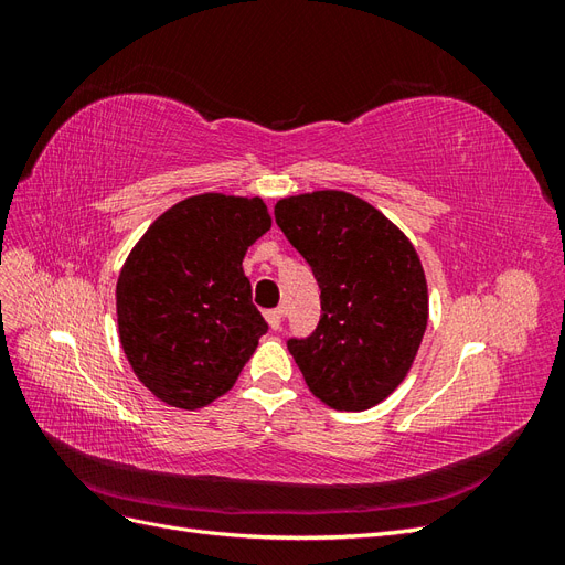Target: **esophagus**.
<instances>
[{
    "instance_id": "obj_1",
    "label": "esophagus",
    "mask_w": 565,
    "mask_h": 565,
    "mask_svg": "<svg viewBox=\"0 0 565 565\" xmlns=\"http://www.w3.org/2000/svg\"><path fill=\"white\" fill-rule=\"evenodd\" d=\"M282 320H285V311L282 309L266 311V322L270 324V330H280L282 328Z\"/></svg>"
}]
</instances>
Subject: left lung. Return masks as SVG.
Instances as JSON below:
<instances>
[{"label": "left lung", "instance_id": "left-lung-1", "mask_svg": "<svg viewBox=\"0 0 565 565\" xmlns=\"http://www.w3.org/2000/svg\"><path fill=\"white\" fill-rule=\"evenodd\" d=\"M276 221L313 268L322 316L287 349L316 398L363 413L398 388L429 320V289L415 245L370 202L313 191L276 202Z\"/></svg>", "mask_w": 565, "mask_h": 565}]
</instances>
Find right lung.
<instances>
[{"mask_svg":"<svg viewBox=\"0 0 565 565\" xmlns=\"http://www.w3.org/2000/svg\"><path fill=\"white\" fill-rule=\"evenodd\" d=\"M270 228L262 198L202 193L152 221L119 270V344L162 403L198 409L233 388L268 324L252 303L247 249Z\"/></svg>","mask_w":565,"mask_h":565,"instance_id":"add662e5","label":"right lung"}]
</instances>
